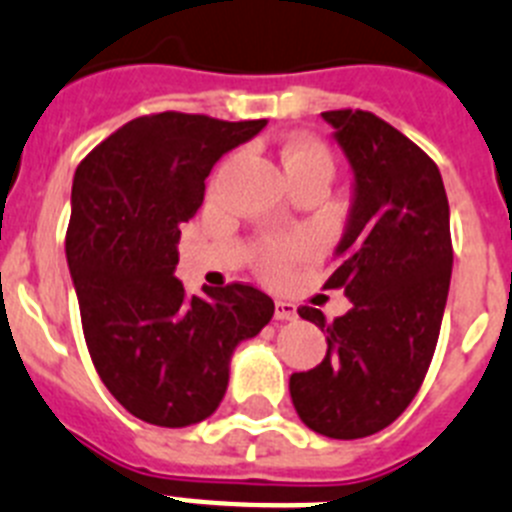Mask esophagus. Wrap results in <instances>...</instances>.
Listing matches in <instances>:
<instances>
[{
	"label": "esophagus",
	"instance_id": "obj_1",
	"mask_svg": "<svg viewBox=\"0 0 512 512\" xmlns=\"http://www.w3.org/2000/svg\"><path fill=\"white\" fill-rule=\"evenodd\" d=\"M296 317H299V314H296V306L281 299L275 301V319H278V322H293Z\"/></svg>",
	"mask_w": 512,
	"mask_h": 512
}]
</instances>
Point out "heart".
<instances>
[{
  "mask_svg": "<svg viewBox=\"0 0 512 512\" xmlns=\"http://www.w3.org/2000/svg\"><path fill=\"white\" fill-rule=\"evenodd\" d=\"M283 167H286V175H296V172H324V175H332V159L330 154L324 151V146H319L317 141L311 139H293L283 146L281 151ZM311 252V242L306 237H291V239H278V242H268L260 252V268L268 278H281L286 273V268L291 262L301 260Z\"/></svg>",
  "mask_w": 512,
  "mask_h": 512,
  "instance_id": "1",
  "label": "heart"
}]
</instances>
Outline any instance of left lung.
<instances>
[{
  "label": "left lung",
  "instance_id": "1",
  "mask_svg": "<svg viewBox=\"0 0 512 512\" xmlns=\"http://www.w3.org/2000/svg\"><path fill=\"white\" fill-rule=\"evenodd\" d=\"M322 118L353 172L340 265L324 288H345L353 306L335 322L301 306L327 355L288 389L306 428L353 441L397 420L428 373L451 286V213L441 172L404 133L366 110Z\"/></svg>",
  "mask_w": 512,
  "mask_h": 512
}]
</instances>
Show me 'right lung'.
I'll return each mask as SVG.
<instances>
[{"instance_id": "1", "label": "right lung", "mask_w": 512, "mask_h": 512, "mask_svg": "<svg viewBox=\"0 0 512 512\" xmlns=\"http://www.w3.org/2000/svg\"><path fill=\"white\" fill-rule=\"evenodd\" d=\"M268 121L157 113L92 149L71 182L66 262L92 363L118 402L159 428L216 412L231 355L273 319L268 293L244 283L188 296L175 278L180 226L206 177Z\"/></svg>"}]
</instances>
